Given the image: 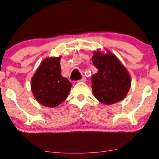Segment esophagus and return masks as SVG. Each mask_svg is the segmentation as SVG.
<instances>
[{"label": "esophagus", "instance_id": "obj_1", "mask_svg": "<svg viewBox=\"0 0 159 159\" xmlns=\"http://www.w3.org/2000/svg\"><path fill=\"white\" fill-rule=\"evenodd\" d=\"M86 80H87V78H86L84 76H83V77H82V78L81 80H80L79 81H81V82H85L86 81Z\"/></svg>", "mask_w": 159, "mask_h": 159}]
</instances>
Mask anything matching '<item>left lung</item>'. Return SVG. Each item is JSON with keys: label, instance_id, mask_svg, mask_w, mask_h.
Returning <instances> with one entry per match:
<instances>
[{"label": "left lung", "instance_id": "left-lung-1", "mask_svg": "<svg viewBox=\"0 0 159 159\" xmlns=\"http://www.w3.org/2000/svg\"><path fill=\"white\" fill-rule=\"evenodd\" d=\"M93 64L98 72L92 76V89L95 97L102 104L110 105L121 101L131 86V78L127 69L110 52L104 54L94 52Z\"/></svg>", "mask_w": 159, "mask_h": 159}]
</instances>
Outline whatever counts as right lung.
I'll list each match as a JSON object with an SVG mask.
<instances>
[{"label":"right lung","instance_id":"add662e5","mask_svg":"<svg viewBox=\"0 0 159 159\" xmlns=\"http://www.w3.org/2000/svg\"><path fill=\"white\" fill-rule=\"evenodd\" d=\"M61 57L47 58L41 62L31 80L34 97L48 107L58 106L67 98L72 84L61 75Z\"/></svg>","mask_w":159,"mask_h":159}]
</instances>
